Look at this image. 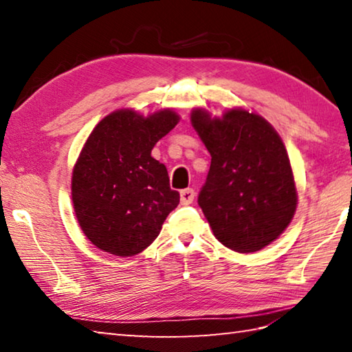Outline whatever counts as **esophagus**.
I'll use <instances>...</instances> for the list:
<instances>
[{
	"label": "esophagus",
	"instance_id": "1",
	"mask_svg": "<svg viewBox=\"0 0 352 352\" xmlns=\"http://www.w3.org/2000/svg\"><path fill=\"white\" fill-rule=\"evenodd\" d=\"M194 199H195L194 189L188 188V189H183L182 192H180V201H182V205H190V204H192V201H194Z\"/></svg>",
	"mask_w": 352,
	"mask_h": 352
}]
</instances>
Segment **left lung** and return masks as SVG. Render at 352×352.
<instances>
[{"instance_id":"left-lung-1","label":"left lung","mask_w":352,"mask_h":352,"mask_svg":"<svg viewBox=\"0 0 352 352\" xmlns=\"http://www.w3.org/2000/svg\"><path fill=\"white\" fill-rule=\"evenodd\" d=\"M190 124L211 155L199 205L214 236L237 253H253L284 233L298 194L285 146L264 118L231 109L211 118L194 109Z\"/></svg>"}]
</instances>
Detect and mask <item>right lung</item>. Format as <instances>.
I'll return each mask as SVG.
<instances>
[{
    "instance_id": "add662e5",
    "label": "right lung",
    "mask_w": 352,
    "mask_h": 352,
    "mask_svg": "<svg viewBox=\"0 0 352 352\" xmlns=\"http://www.w3.org/2000/svg\"><path fill=\"white\" fill-rule=\"evenodd\" d=\"M178 121L169 109L146 118L116 110L83 144L71 197L83 234L102 252L121 258L141 253L177 208L180 194L170 189L168 169L152 157V148Z\"/></svg>"
}]
</instances>
